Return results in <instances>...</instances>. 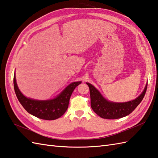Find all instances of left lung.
Returning <instances> with one entry per match:
<instances>
[{"label":"left lung","mask_w":158,"mask_h":158,"mask_svg":"<svg viewBox=\"0 0 158 158\" xmlns=\"http://www.w3.org/2000/svg\"><path fill=\"white\" fill-rule=\"evenodd\" d=\"M87 85L89 88L91 108L101 118L106 119H117L129 115L141 103L148 87V85H146L143 91L135 100L116 103L106 100L91 84L87 83Z\"/></svg>","instance_id":"8db88e82"}]
</instances>
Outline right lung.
I'll list each match as a JSON object with an SVG mask.
<instances>
[{"label": "right lung", "instance_id": "right-lung-1", "mask_svg": "<svg viewBox=\"0 0 158 158\" xmlns=\"http://www.w3.org/2000/svg\"><path fill=\"white\" fill-rule=\"evenodd\" d=\"M81 83L77 81L71 83L52 100H36L24 96L18 88L15 75L13 78L15 92L25 110L37 118L48 120L57 119L64 114L68 108L73 91Z\"/></svg>", "mask_w": 158, "mask_h": 158}]
</instances>
